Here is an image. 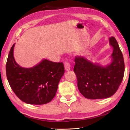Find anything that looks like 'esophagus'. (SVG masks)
Masks as SVG:
<instances>
[{
    "instance_id": "esophagus-1",
    "label": "esophagus",
    "mask_w": 130,
    "mask_h": 130,
    "mask_svg": "<svg viewBox=\"0 0 130 130\" xmlns=\"http://www.w3.org/2000/svg\"><path fill=\"white\" fill-rule=\"evenodd\" d=\"M64 69L66 71H68L70 69V66L69 63L68 61H66L64 64Z\"/></svg>"
}]
</instances>
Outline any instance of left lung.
Listing matches in <instances>:
<instances>
[{
	"label": "left lung",
	"mask_w": 130,
	"mask_h": 130,
	"mask_svg": "<svg viewBox=\"0 0 130 130\" xmlns=\"http://www.w3.org/2000/svg\"><path fill=\"white\" fill-rule=\"evenodd\" d=\"M113 48L112 61L105 66L93 63L84 56L75 58L74 72L77 79V87L85 98L105 99L113 95L123 79L124 61L118 43L114 37L109 38Z\"/></svg>",
	"instance_id": "8db88e82"
}]
</instances>
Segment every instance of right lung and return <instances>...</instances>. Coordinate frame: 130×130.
<instances>
[{
    "label": "right lung",
    "mask_w": 130,
    "mask_h": 130,
    "mask_svg": "<svg viewBox=\"0 0 130 130\" xmlns=\"http://www.w3.org/2000/svg\"><path fill=\"white\" fill-rule=\"evenodd\" d=\"M11 47L6 65L7 80L18 98L28 104L43 105L55 96L58 85L64 73L63 63L43 59L32 67H22L13 56Z\"/></svg>",
    "instance_id": "add662e5"
}]
</instances>
